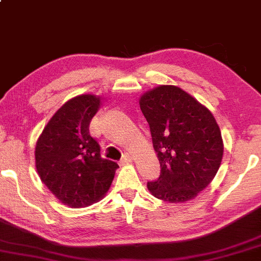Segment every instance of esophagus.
<instances>
[{
  "mask_svg": "<svg viewBox=\"0 0 261 261\" xmlns=\"http://www.w3.org/2000/svg\"><path fill=\"white\" fill-rule=\"evenodd\" d=\"M132 161H133V155H132V154H129V153H125L124 155H123V158H122V163L123 164H128V163H132Z\"/></svg>",
  "mask_w": 261,
  "mask_h": 261,
  "instance_id": "34e87169",
  "label": "esophagus"
}]
</instances>
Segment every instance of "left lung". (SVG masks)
I'll use <instances>...</instances> for the list:
<instances>
[{"instance_id": "obj_1", "label": "left lung", "mask_w": 261, "mask_h": 261, "mask_svg": "<svg viewBox=\"0 0 261 261\" xmlns=\"http://www.w3.org/2000/svg\"><path fill=\"white\" fill-rule=\"evenodd\" d=\"M139 106L150 127L161 176L148 181L153 197L186 203L212 183L224 154L212 112L184 89L161 85L143 93Z\"/></svg>"}]
</instances>
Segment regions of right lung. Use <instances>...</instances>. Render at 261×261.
<instances>
[{
	"instance_id": "1",
	"label": "right lung",
	"mask_w": 261,
	"mask_h": 261,
	"mask_svg": "<svg viewBox=\"0 0 261 261\" xmlns=\"http://www.w3.org/2000/svg\"><path fill=\"white\" fill-rule=\"evenodd\" d=\"M100 97L80 94L67 100L44 125L35 149L42 183L69 208H85L106 195L118 164L100 156L89 123Z\"/></svg>"
}]
</instances>
